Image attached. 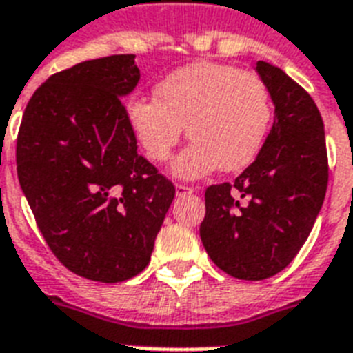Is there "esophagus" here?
I'll use <instances>...</instances> for the list:
<instances>
[{"label": "esophagus", "mask_w": 353, "mask_h": 353, "mask_svg": "<svg viewBox=\"0 0 353 353\" xmlns=\"http://www.w3.org/2000/svg\"><path fill=\"white\" fill-rule=\"evenodd\" d=\"M196 188L187 187V185H176V194L177 196H187V194H192Z\"/></svg>", "instance_id": "esophagus-1"}]
</instances>
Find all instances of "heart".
I'll return each mask as SVG.
<instances>
[{"mask_svg": "<svg viewBox=\"0 0 353 353\" xmlns=\"http://www.w3.org/2000/svg\"><path fill=\"white\" fill-rule=\"evenodd\" d=\"M273 117L271 95L254 73L218 62L177 69L155 85V99H135L128 122L144 154L155 163L170 159L185 126L192 143L172 170L183 179L216 168L236 172L256 159Z\"/></svg>", "mask_w": 353, "mask_h": 353, "instance_id": "1", "label": "heart"}]
</instances>
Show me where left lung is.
Segmentation results:
<instances>
[{
    "instance_id": "obj_1",
    "label": "left lung",
    "mask_w": 353,
    "mask_h": 353,
    "mask_svg": "<svg viewBox=\"0 0 353 353\" xmlns=\"http://www.w3.org/2000/svg\"><path fill=\"white\" fill-rule=\"evenodd\" d=\"M256 71L274 104L273 128L232 185L205 190L199 225L210 260L241 280L269 279L290 265L328 187L324 124L313 99L280 68L258 62Z\"/></svg>"
}]
</instances>
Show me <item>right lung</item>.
Here are the masks:
<instances>
[{
	"instance_id": "add662e5",
	"label": "right lung",
	"mask_w": 353,
	"mask_h": 353,
	"mask_svg": "<svg viewBox=\"0 0 353 353\" xmlns=\"http://www.w3.org/2000/svg\"><path fill=\"white\" fill-rule=\"evenodd\" d=\"M141 73L113 54L52 74L30 97L16 143L19 187L60 262L95 282L143 271L176 196L137 154L122 97Z\"/></svg>"
}]
</instances>
